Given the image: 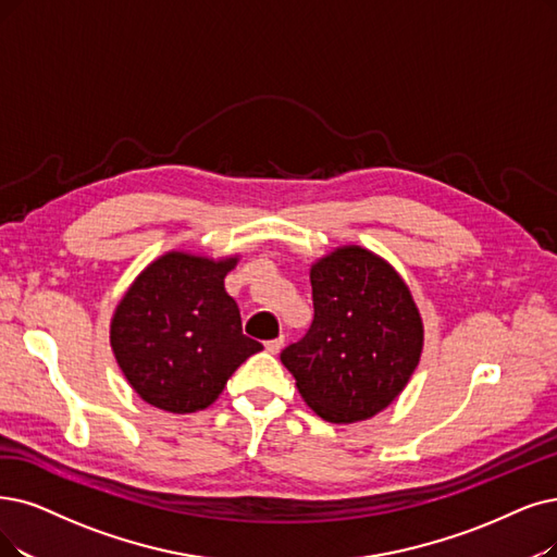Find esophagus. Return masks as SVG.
I'll return each mask as SVG.
<instances>
[{
  "instance_id": "esophagus-1",
  "label": "esophagus",
  "mask_w": 557,
  "mask_h": 557,
  "mask_svg": "<svg viewBox=\"0 0 557 557\" xmlns=\"http://www.w3.org/2000/svg\"><path fill=\"white\" fill-rule=\"evenodd\" d=\"M283 343H285V338L278 336V338H274V341H267V343H264V349L270 351V354H278L281 347H283Z\"/></svg>"
}]
</instances>
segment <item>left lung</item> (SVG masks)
I'll return each mask as SVG.
<instances>
[{
  "label": "left lung",
  "instance_id": "obj_1",
  "mask_svg": "<svg viewBox=\"0 0 557 557\" xmlns=\"http://www.w3.org/2000/svg\"><path fill=\"white\" fill-rule=\"evenodd\" d=\"M310 285L313 322L281 361L320 418L366 420L403 393L420 361L418 308L393 267L361 247L315 262Z\"/></svg>",
  "mask_w": 557,
  "mask_h": 557
}]
</instances>
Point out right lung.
<instances>
[{
	"instance_id": "obj_1",
	"label": "right lung",
	"mask_w": 557,
	"mask_h": 557,
	"mask_svg": "<svg viewBox=\"0 0 557 557\" xmlns=\"http://www.w3.org/2000/svg\"><path fill=\"white\" fill-rule=\"evenodd\" d=\"M237 258L171 251L132 283L111 320V349L129 386L171 413L210 407L262 345L242 333L224 278Z\"/></svg>"
}]
</instances>
